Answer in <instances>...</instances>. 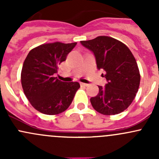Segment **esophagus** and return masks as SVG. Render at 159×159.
Returning <instances> with one entry per match:
<instances>
[{"label": "esophagus", "instance_id": "obj_1", "mask_svg": "<svg viewBox=\"0 0 159 159\" xmlns=\"http://www.w3.org/2000/svg\"><path fill=\"white\" fill-rule=\"evenodd\" d=\"M81 86H84V87H86V86H88V85H89V84H85V83H81Z\"/></svg>", "mask_w": 159, "mask_h": 159}]
</instances>
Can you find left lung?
Returning <instances> with one entry per match:
<instances>
[{
    "instance_id": "left-lung-1",
    "label": "left lung",
    "mask_w": 159,
    "mask_h": 159,
    "mask_svg": "<svg viewBox=\"0 0 159 159\" xmlns=\"http://www.w3.org/2000/svg\"><path fill=\"white\" fill-rule=\"evenodd\" d=\"M81 44L94 54L98 69L105 70L107 84L98 86L99 92L92 97L94 110L105 115H117L127 109L133 102L140 84L137 62L129 48L108 36H98Z\"/></svg>"
}]
</instances>
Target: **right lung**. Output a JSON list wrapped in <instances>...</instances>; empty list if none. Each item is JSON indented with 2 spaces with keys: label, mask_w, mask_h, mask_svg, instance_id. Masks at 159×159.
I'll list each match as a JSON object with an SVG mask.
<instances>
[{
  "label": "right lung",
  "mask_w": 159,
  "mask_h": 159,
  "mask_svg": "<svg viewBox=\"0 0 159 159\" xmlns=\"http://www.w3.org/2000/svg\"><path fill=\"white\" fill-rule=\"evenodd\" d=\"M76 42L48 43L28 53L21 70L24 93L32 106L43 114L54 115L65 111L80 88L78 82H64L54 77L57 65L66 60Z\"/></svg>",
  "instance_id": "right-lung-1"
}]
</instances>
